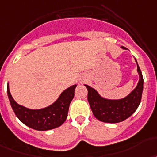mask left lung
Masks as SVG:
<instances>
[{"mask_svg":"<svg viewBox=\"0 0 157 157\" xmlns=\"http://www.w3.org/2000/svg\"><path fill=\"white\" fill-rule=\"evenodd\" d=\"M122 48L125 49L124 47ZM137 72L140 76L137 86L131 94L122 99L111 100L102 98L94 88L85 85L88 90V101L97 119L104 123H117L126 120L135 113L140 104L144 89V79L138 63Z\"/></svg>","mask_w":157,"mask_h":157,"instance_id":"obj_1","label":"left lung"}]
</instances>
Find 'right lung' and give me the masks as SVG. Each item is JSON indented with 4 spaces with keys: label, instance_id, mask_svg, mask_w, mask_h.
Wrapping results in <instances>:
<instances>
[{
    "label": "right lung",
    "instance_id": "right-lung-1",
    "mask_svg": "<svg viewBox=\"0 0 157 157\" xmlns=\"http://www.w3.org/2000/svg\"><path fill=\"white\" fill-rule=\"evenodd\" d=\"M76 87V85H74L66 89L53 104L39 109H29L17 104L10 94L9 84L7 94L11 107L21 123L37 131H48L59 127L65 122Z\"/></svg>",
    "mask_w": 157,
    "mask_h": 157
}]
</instances>
